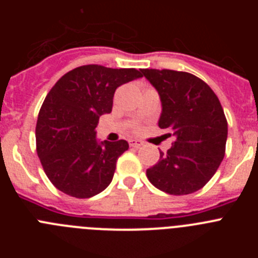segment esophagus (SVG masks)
I'll return each instance as SVG.
<instances>
[{
    "label": "esophagus",
    "instance_id": "obj_1",
    "mask_svg": "<svg viewBox=\"0 0 258 258\" xmlns=\"http://www.w3.org/2000/svg\"><path fill=\"white\" fill-rule=\"evenodd\" d=\"M143 145L142 141H138V140H129V146L131 147H141Z\"/></svg>",
    "mask_w": 258,
    "mask_h": 258
}]
</instances>
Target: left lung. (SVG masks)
I'll list each match as a JSON object with an SVG mask.
<instances>
[{"mask_svg":"<svg viewBox=\"0 0 258 258\" xmlns=\"http://www.w3.org/2000/svg\"><path fill=\"white\" fill-rule=\"evenodd\" d=\"M161 101L159 126L175 141L146 170L155 187L170 195L200 190L217 172L225 156L227 120L217 95L199 77L172 70H143Z\"/></svg>","mask_w":258,"mask_h":258,"instance_id":"left-lung-1","label":"left lung"}]
</instances>
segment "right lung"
Listing matches in <instances>:
<instances>
[{
    "instance_id": "right-lung-1",
    "label": "right lung",
    "mask_w": 258,
    "mask_h": 258,
    "mask_svg": "<svg viewBox=\"0 0 258 258\" xmlns=\"http://www.w3.org/2000/svg\"><path fill=\"white\" fill-rule=\"evenodd\" d=\"M143 70L88 64L70 71L45 98L36 125V149L47 178L61 192L86 199L107 188L126 141L98 142L99 116L112 111L122 84Z\"/></svg>"
}]
</instances>
